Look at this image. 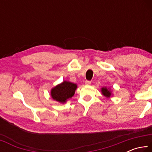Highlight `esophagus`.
Listing matches in <instances>:
<instances>
[{"instance_id": "34e87169", "label": "esophagus", "mask_w": 152, "mask_h": 152, "mask_svg": "<svg viewBox=\"0 0 152 152\" xmlns=\"http://www.w3.org/2000/svg\"><path fill=\"white\" fill-rule=\"evenodd\" d=\"M91 84V81H89V80H86V82H85V84L86 85H90V84Z\"/></svg>"}]
</instances>
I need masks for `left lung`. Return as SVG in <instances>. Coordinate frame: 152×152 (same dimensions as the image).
Masks as SVG:
<instances>
[{"label": "left lung", "mask_w": 152, "mask_h": 152, "mask_svg": "<svg viewBox=\"0 0 152 152\" xmlns=\"http://www.w3.org/2000/svg\"><path fill=\"white\" fill-rule=\"evenodd\" d=\"M102 94L107 98H110L112 96V92L109 88H107V87H102L101 88Z\"/></svg>", "instance_id": "8db88e82"}]
</instances>
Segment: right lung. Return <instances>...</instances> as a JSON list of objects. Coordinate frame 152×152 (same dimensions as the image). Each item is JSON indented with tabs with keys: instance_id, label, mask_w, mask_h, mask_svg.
I'll return each mask as SVG.
<instances>
[{
	"instance_id": "right-lung-1",
	"label": "right lung",
	"mask_w": 152,
	"mask_h": 152,
	"mask_svg": "<svg viewBox=\"0 0 152 152\" xmlns=\"http://www.w3.org/2000/svg\"><path fill=\"white\" fill-rule=\"evenodd\" d=\"M77 88L76 84L68 81H64L53 88L51 91L52 99L60 103H65L68 99L74 96Z\"/></svg>"
}]
</instances>
